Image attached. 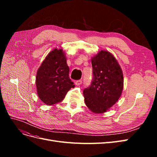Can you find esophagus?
Wrapping results in <instances>:
<instances>
[{"label":"esophagus","mask_w":157,"mask_h":157,"mask_svg":"<svg viewBox=\"0 0 157 157\" xmlns=\"http://www.w3.org/2000/svg\"><path fill=\"white\" fill-rule=\"evenodd\" d=\"M75 85H77V86H79V85L82 84V80H77V81H75Z\"/></svg>","instance_id":"esophagus-1"}]
</instances>
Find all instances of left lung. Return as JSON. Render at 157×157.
<instances>
[{
  "label": "left lung",
  "mask_w": 157,
  "mask_h": 157,
  "mask_svg": "<svg viewBox=\"0 0 157 157\" xmlns=\"http://www.w3.org/2000/svg\"><path fill=\"white\" fill-rule=\"evenodd\" d=\"M94 79L83 91L84 102L92 112L105 113L120 98L124 78L119 63L108 51L101 50L91 59Z\"/></svg>",
  "instance_id": "obj_1"
}]
</instances>
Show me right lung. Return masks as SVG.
Wrapping results in <instances>:
<instances>
[{
  "label": "right lung",
  "mask_w": 157,
  "mask_h": 157,
  "mask_svg": "<svg viewBox=\"0 0 157 157\" xmlns=\"http://www.w3.org/2000/svg\"><path fill=\"white\" fill-rule=\"evenodd\" d=\"M69 73L63 49L56 48L50 52L38 69L35 80L38 96L46 105L61 102L69 90L75 87Z\"/></svg>",
  "instance_id": "add662e5"
}]
</instances>
